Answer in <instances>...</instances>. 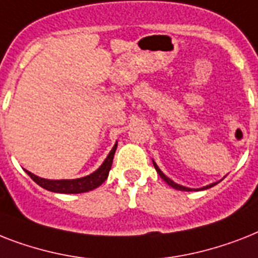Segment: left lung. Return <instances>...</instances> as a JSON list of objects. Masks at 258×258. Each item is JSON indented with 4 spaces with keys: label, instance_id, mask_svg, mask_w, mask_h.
<instances>
[{
    "label": "left lung",
    "instance_id": "left-lung-1",
    "mask_svg": "<svg viewBox=\"0 0 258 258\" xmlns=\"http://www.w3.org/2000/svg\"><path fill=\"white\" fill-rule=\"evenodd\" d=\"M154 167H155V169H156V172L159 173V175H160V177H162L163 180H164L165 183L168 184V185H171V187L172 188H175V189H179V190H202V189H207V188H211V187H213V185H216L217 183H219V181H217V183H212V184H209V185H207V187H203V188H198V189H192V188H187V187H183V185H180V184H176L175 183V181H172V180L169 179V177H167L164 175V173L162 172V171H160V168H159L158 165H156V163L154 162Z\"/></svg>",
    "mask_w": 258,
    "mask_h": 258
}]
</instances>
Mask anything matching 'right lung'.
<instances>
[{
  "label": "right lung",
  "mask_w": 258,
  "mask_h": 258,
  "mask_svg": "<svg viewBox=\"0 0 258 258\" xmlns=\"http://www.w3.org/2000/svg\"><path fill=\"white\" fill-rule=\"evenodd\" d=\"M116 146H118V143H115V146L110 151V154L103 162V164L100 165L95 172L90 173L89 176L81 177V179L49 180L35 176L34 173L29 172V171H26V173L42 188L51 190V192H56V194H83V192H89V190H93L99 187L100 184L107 179L111 165H112V160H114Z\"/></svg>",
  "instance_id": "obj_1"
}]
</instances>
